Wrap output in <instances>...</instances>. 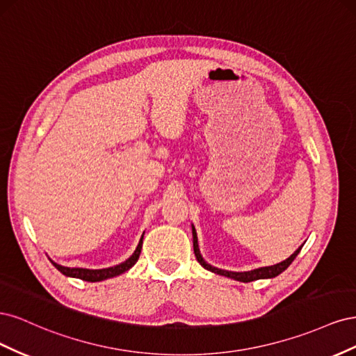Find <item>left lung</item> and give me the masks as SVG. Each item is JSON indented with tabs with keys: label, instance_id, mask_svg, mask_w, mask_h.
I'll use <instances>...</instances> for the list:
<instances>
[{
	"label": "left lung",
	"instance_id": "obj_1",
	"mask_svg": "<svg viewBox=\"0 0 356 356\" xmlns=\"http://www.w3.org/2000/svg\"><path fill=\"white\" fill-rule=\"evenodd\" d=\"M301 248H303V245H301L298 250L293 255H291L289 258H286V260H284L282 263H279V264H275V266L260 267V268H255V270H251V272H241V273L239 272H227V270H221V268L213 267V266L208 264L207 261L203 260L202 255H200V251H199L196 230H195V227H193V250H195L196 260L200 263V266L207 268V270H209V272H213V273H217V275H222V276H227V277L236 279V281H241V282H252V281H257V279L275 277L277 275H281L285 270V268L294 261V258L298 255Z\"/></svg>",
	"mask_w": 356,
	"mask_h": 356
}]
</instances>
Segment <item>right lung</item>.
<instances>
[{"label": "right lung", "mask_w": 356, "mask_h": 356, "mask_svg": "<svg viewBox=\"0 0 356 356\" xmlns=\"http://www.w3.org/2000/svg\"><path fill=\"white\" fill-rule=\"evenodd\" d=\"M143 239H144V234L141 236V241H139L138 246L135 252L127 258L126 261L117 264L114 267H108V268H99V270H89V268H80V267H63L60 264H56L55 261H51V264L55 266L58 270L65 275V276H71V277H79L83 279V281H88V282H99L104 281V279H108V277H114L124 273L126 270H129L139 258V254H141L143 250Z\"/></svg>", "instance_id": "add662e5"}]
</instances>
